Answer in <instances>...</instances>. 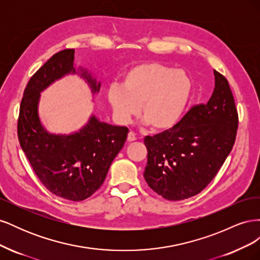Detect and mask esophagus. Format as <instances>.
Segmentation results:
<instances>
[{
  "instance_id": "34e87169",
  "label": "esophagus",
  "mask_w": 260,
  "mask_h": 260,
  "mask_svg": "<svg viewBox=\"0 0 260 260\" xmlns=\"http://www.w3.org/2000/svg\"><path fill=\"white\" fill-rule=\"evenodd\" d=\"M127 140H128V142H133V141H136V140H137V137H136V133H135V132H132V131H130V132L128 133V137H127Z\"/></svg>"
}]
</instances>
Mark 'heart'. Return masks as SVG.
Returning <instances> with one entry per match:
<instances>
[{
  "mask_svg": "<svg viewBox=\"0 0 260 260\" xmlns=\"http://www.w3.org/2000/svg\"><path fill=\"white\" fill-rule=\"evenodd\" d=\"M191 89L192 81L183 70L147 61L129 68L121 86H109L107 99L121 122H129L141 106V116L153 130L166 131L182 116Z\"/></svg>",
  "mask_w": 260,
  "mask_h": 260,
  "instance_id": "heart-1",
  "label": "heart"
}]
</instances>
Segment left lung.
Returning <instances> with one entry per match:
<instances>
[{"mask_svg": "<svg viewBox=\"0 0 260 260\" xmlns=\"http://www.w3.org/2000/svg\"><path fill=\"white\" fill-rule=\"evenodd\" d=\"M215 89L206 104L191 107L175 127L145 137L148 186L168 201L202 192L221 168L237 138L239 115L225 77L214 70Z\"/></svg>", "mask_w": 260, "mask_h": 260, "instance_id": "obj_1", "label": "left lung"}]
</instances>
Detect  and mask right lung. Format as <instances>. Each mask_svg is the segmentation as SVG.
<instances>
[{
  "label": "right lung",
  "instance_id": "add662e5",
  "mask_svg": "<svg viewBox=\"0 0 260 260\" xmlns=\"http://www.w3.org/2000/svg\"><path fill=\"white\" fill-rule=\"evenodd\" d=\"M75 50H62L30 78L23 91L17 135L23 153L42 184L54 195L80 202L103 184L109 167L122 148L129 129L100 121L91 116L80 131L69 136L52 135L41 124L38 113L40 93L55 80L76 74ZM80 76L92 93L101 83L81 68Z\"/></svg>",
  "mask_w": 260,
  "mask_h": 260
}]
</instances>
